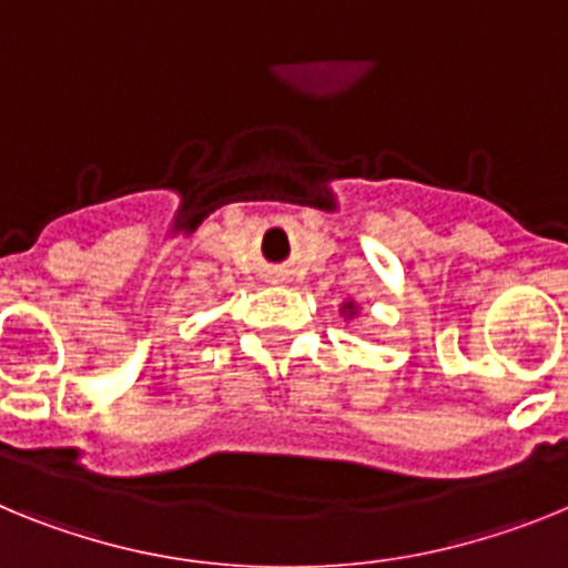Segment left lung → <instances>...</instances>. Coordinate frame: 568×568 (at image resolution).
I'll return each mask as SVG.
<instances>
[{"label": "left lung", "instance_id": "8db88e82", "mask_svg": "<svg viewBox=\"0 0 568 568\" xmlns=\"http://www.w3.org/2000/svg\"><path fill=\"white\" fill-rule=\"evenodd\" d=\"M341 315H344L346 321H349V318H355V315H358V304H355L353 298H346L344 304H341Z\"/></svg>", "mask_w": 568, "mask_h": 568}]
</instances>
